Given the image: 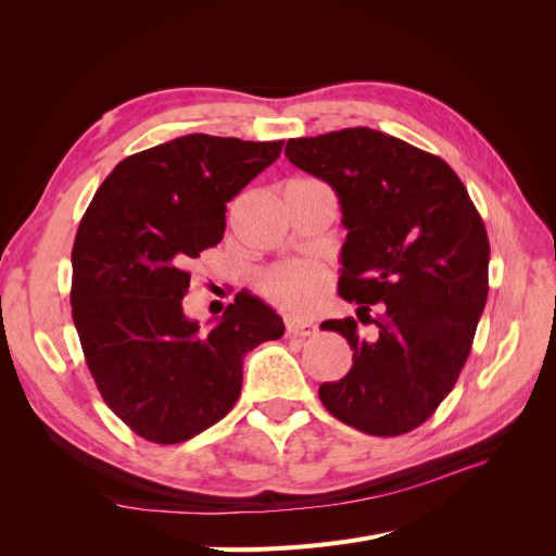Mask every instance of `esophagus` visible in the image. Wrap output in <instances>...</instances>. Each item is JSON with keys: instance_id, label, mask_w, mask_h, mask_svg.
Returning a JSON list of instances; mask_svg holds the SVG:
<instances>
[{"instance_id": "34e87169", "label": "esophagus", "mask_w": 556, "mask_h": 556, "mask_svg": "<svg viewBox=\"0 0 556 556\" xmlns=\"http://www.w3.org/2000/svg\"><path fill=\"white\" fill-rule=\"evenodd\" d=\"M285 329H288V336H301V339H308V336L317 333V325L304 323V319H294V317H290L288 323H285Z\"/></svg>"}]
</instances>
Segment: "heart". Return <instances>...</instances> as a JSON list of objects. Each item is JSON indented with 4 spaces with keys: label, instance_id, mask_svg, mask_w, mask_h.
Returning <instances> with one entry per match:
<instances>
[{
    "label": "heart",
    "instance_id": "obj_1",
    "mask_svg": "<svg viewBox=\"0 0 556 556\" xmlns=\"http://www.w3.org/2000/svg\"><path fill=\"white\" fill-rule=\"evenodd\" d=\"M260 294L290 315H311L325 304L331 290V271L325 264L308 260L280 262L260 276Z\"/></svg>",
    "mask_w": 556,
    "mask_h": 556
}]
</instances>
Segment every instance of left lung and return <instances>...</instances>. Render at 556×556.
Listing matches in <instances>:
<instances>
[{
    "label": "left lung",
    "mask_w": 556,
    "mask_h": 556,
    "mask_svg": "<svg viewBox=\"0 0 556 556\" xmlns=\"http://www.w3.org/2000/svg\"><path fill=\"white\" fill-rule=\"evenodd\" d=\"M285 157L339 194V294L376 327L362 336L355 317L319 325L352 350L348 376L319 384V401L368 435L408 433L452 392L473 345L490 292L482 217L447 162L384 131L290 139Z\"/></svg>",
    "instance_id": "1"
}]
</instances>
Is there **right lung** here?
<instances>
[{
    "label": "right lung",
    "mask_w": 556,
    "mask_h": 556,
    "mask_svg": "<svg viewBox=\"0 0 556 556\" xmlns=\"http://www.w3.org/2000/svg\"><path fill=\"white\" fill-rule=\"evenodd\" d=\"M282 141L188 137L125 157L99 185L72 250V317L97 390L141 439L174 445L233 408L245 352L282 317L239 292L213 329L182 313L188 266L223 241L227 201Z\"/></svg>",
    "instance_id": "right-lung-1"
}]
</instances>
